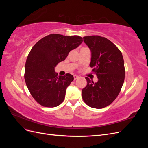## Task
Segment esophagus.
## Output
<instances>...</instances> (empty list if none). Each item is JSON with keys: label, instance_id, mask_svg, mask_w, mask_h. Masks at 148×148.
Wrapping results in <instances>:
<instances>
[{"label": "esophagus", "instance_id": "34e87169", "mask_svg": "<svg viewBox=\"0 0 148 148\" xmlns=\"http://www.w3.org/2000/svg\"><path fill=\"white\" fill-rule=\"evenodd\" d=\"M73 77H74V79H77L78 78H79V77H78V75H75L73 76Z\"/></svg>", "mask_w": 148, "mask_h": 148}]
</instances>
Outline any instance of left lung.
Segmentation results:
<instances>
[{
  "label": "left lung",
  "mask_w": 148,
  "mask_h": 148,
  "mask_svg": "<svg viewBox=\"0 0 148 148\" xmlns=\"http://www.w3.org/2000/svg\"><path fill=\"white\" fill-rule=\"evenodd\" d=\"M91 51L89 66L98 78L96 83L86 77L82 89L84 102L89 107L102 109L111 104L120 93L125 79V69L122 52L110 40L99 36L83 37Z\"/></svg>",
  "instance_id": "8db88e82"
}]
</instances>
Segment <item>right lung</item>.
Here are the masks:
<instances>
[{"label":"right lung","mask_w":148,"mask_h":148,"mask_svg":"<svg viewBox=\"0 0 148 148\" xmlns=\"http://www.w3.org/2000/svg\"><path fill=\"white\" fill-rule=\"evenodd\" d=\"M83 42L78 36L51 34L40 39L31 49L26 59L25 80L28 90L38 104L46 107L60 105L73 75L57 76L54 68L69 53Z\"/></svg>","instance_id":"obj_1"}]
</instances>
